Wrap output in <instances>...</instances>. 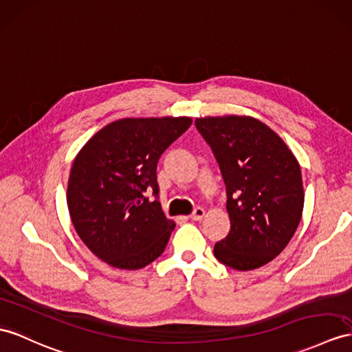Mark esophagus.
<instances>
[{
    "label": "esophagus",
    "mask_w": 352,
    "mask_h": 352,
    "mask_svg": "<svg viewBox=\"0 0 352 352\" xmlns=\"http://www.w3.org/2000/svg\"><path fill=\"white\" fill-rule=\"evenodd\" d=\"M206 215V210L203 208H197L192 213H191V219L192 221H201Z\"/></svg>",
    "instance_id": "34e87169"
}]
</instances>
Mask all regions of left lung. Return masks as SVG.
I'll use <instances>...</instances> for the list:
<instances>
[{
	"label": "left lung",
	"mask_w": 352,
	"mask_h": 352,
	"mask_svg": "<svg viewBox=\"0 0 352 352\" xmlns=\"http://www.w3.org/2000/svg\"><path fill=\"white\" fill-rule=\"evenodd\" d=\"M227 190L230 233L215 243L217 258L254 270L279 255L302 219V170L285 142L251 116L197 118Z\"/></svg>",
	"instance_id": "left-lung-1"
}]
</instances>
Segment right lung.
Masks as SVG:
<instances>
[{
	"instance_id": "1",
	"label": "right lung",
	"mask_w": 352,
	"mask_h": 352,
	"mask_svg": "<svg viewBox=\"0 0 352 352\" xmlns=\"http://www.w3.org/2000/svg\"><path fill=\"white\" fill-rule=\"evenodd\" d=\"M191 118H124L94 134L77 153L67 186L76 233L111 267L137 270L164 252L175 228L158 197L157 164Z\"/></svg>"
}]
</instances>
